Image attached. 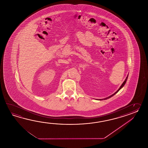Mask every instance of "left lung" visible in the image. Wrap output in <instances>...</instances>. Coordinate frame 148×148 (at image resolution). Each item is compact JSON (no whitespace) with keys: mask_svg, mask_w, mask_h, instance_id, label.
Returning <instances> with one entry per match:
<instances>
[{"mask_svg":"<svg viewBox=\"0 0 148 148\" xmlns=\"http://www.w3.org/2000/svg\"><path fill=\"white\" fill-rule=\"evenodd\" d=\"M127 77H128V75H127V76L126 77V78L125 80H124V82H123V84H122V85L121 86V87H120V88L117 90L114 94H113V95H110V96H109V97H108L107 98H104V99H98V100H100V101H101V100H105V99H108V98H110L112 97V96H113L115 94H116L117 92H118V91H119L120 90V89H121V88H122L123 87V86L125 85V84L126 82V80H127Z\"/></svg>","mask_w":148,"mask_h":148,"instance_id":"left-lung-1","label":"left lung"}]
</instances>
